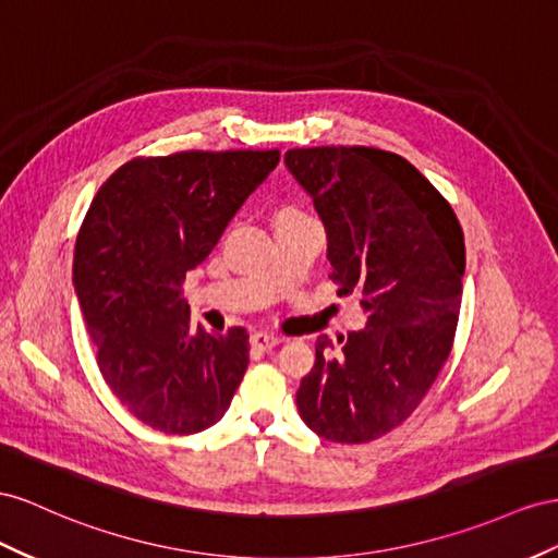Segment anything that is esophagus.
<instances>
[{"label": "esophagus", "mask_w": 558, "mask_h": 558, "mask_svg": "<svg viewBox=\"0 0 558 558\" xmlns=\"http://www.w3.org/2000/svg\"><path fill=\"white\" fill-rule=\"evenodd\" d=\"M279 342H283V338H279V336H275V333H263V330H258V333L251 336V348L263 350V352L277 348Z\"/></svg>", "instance_id": "esophagus-1"}]
</instances>
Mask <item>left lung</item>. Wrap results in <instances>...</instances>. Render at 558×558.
<instances>
[{
    "instance_id": "obj_1",
    "label": "left lung",
    "mask_w": 558,
    "mask_h": 558,
    "mask_svg": "<svg viewBox=\"0 0 558 558\" xmlns=\"http://www.w3.org/2000/svg\"><path fill=\"white\" fill-rule=\"evenodd\" d=\"M283 161L324 220L338 295L356 293L368 316L338 354L316 338L298 413L328 441L366 444L417 409L453 350L464 234L444 194L395 153L295 147Z\"/></svg>"
}]
</instances>
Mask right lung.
I'll return each instance as SVG.
<instances>
[{"label": "right lung", "instance_id": "add662e5", "mask_svg": "<svg viewBox=\"0 0 558 558\" xmlns=\"http://www.w3.org/2000/svg\"><path fill=\"white\" fill-rule=\"evenodd\" d=\"M279 157V149L135 157L88 208L74 246V291L105 383L147 427L204 432L242 385L246 328L206 333L190 322L180 289Z\"/></svg>", "mask_w": 558, "mask_h": 558}]
</instances>
